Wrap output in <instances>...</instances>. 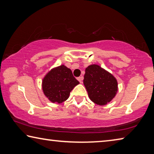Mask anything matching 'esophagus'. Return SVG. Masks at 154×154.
Wrapping results in <instances>:
<instances>
[{
	"mask_svg": "<svg viewBox=\"0 0 154 154\" xmlns=\"http://www.w3.org/2000/svg\"><path fill=\"white\" fill-rule=\"evenodd\" d=\"M77 79H78V80H79V81L80 83H82V80H83V77H82V76H80V77L78 78Z\"/></svg>",
	"mask_w": 154,
	"mask_h": 154,
	"instance_id": "obj_1",
	"label": "esophagus"
}]
</instances>
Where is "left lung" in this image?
Segmentation results:
<instances>
[{
  "label": "left lung",
  "mask_w": 154,
  "mask_h": 154,
  "mask_svg": "<svg viewBox=\"0 0 154 154\" xmlns=\"http://www.w3.org/2000/svg\"><path fill=\"white\" fill-rule=\"evenodd\" d=\"M83 82L91 100L99 106L111 101L118 91L115 77L98 65H91L86 68Z\"/></svg>",
  "instance_id": "1"
}]
</instances>
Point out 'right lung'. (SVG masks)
<instances>
[{"instance_id": "obj_1", "label": "right lung", "mask_w": 154, "mask_h": 154, "mask_svg": "<svg viewBox=\"0 0 154 154\" xmlns=\"http://www.w3.org/2000/svg\"><path fill=\"white\" fill-rule=\"evenodd\" d=\"M79 84L72 70L62 65L45 75L42 80V91L52 103H61L68 99L70 92Z\"/></svg>"}]
</instances>
